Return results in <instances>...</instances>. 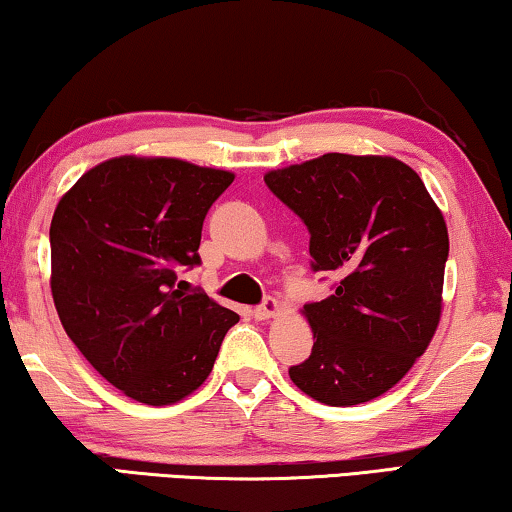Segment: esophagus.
Wrapping results in <instances>:
<instances>
[{
  "mask_svg": "<svg viewBox=\"0 0 512 512\" xmlns=\"http://www.w3.org/2000/svg\"><path fill=\"white\" fill-rule=\"evenodd\" d=\"M281 314V305L274 298H268L263 302L261 307H256L254 309V318L256 321H270V318H274V316H279Z\"/></svg>",
  "mask_w": 512,
  "mask_h": 512,
  "instance_id": "1",
  "label": "esophagus"
}]
</instances>
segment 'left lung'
I'll use <instances>...</instances> for the list:
<instances>
[{
    "label": "left lung",
    "mask_w": 512,
    "mask_h": 512,
    "mask_svg": "<svg viewBox=\"0 0 512 512\" xmlns=\"http://www.w3.org/2000/svg\"><path fill=\"white\" fill-rule=\"evenodd\" d=\"M265 184L307 224L311 268L342 279L302 309L314 348L288 376L328 406L381 397L439 328L448 258L439 205L416 170L379 154L328 152L268 170Z\"/></svg>",
    "instance_id": "left-lung-1"
}]
</instances>
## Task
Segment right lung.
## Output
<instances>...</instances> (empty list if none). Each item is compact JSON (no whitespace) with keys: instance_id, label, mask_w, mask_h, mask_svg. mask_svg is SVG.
I'll list each match as a JSON object with an SVG mask.
<instances>
[{"instance_id":"add662e5","label":"right lung","mask_w":512,"mask_h":512,"mask_svg":"<svg viewBox=\"0 0 512 512\" xmlns=\"http://www.w3.org/2000/svg\"><path fill=\"white\" fill-rule=\"evenodd\" d=\"M233 173L124 154L87 170L50 221V291L66 335L110 385L147 406L210 376L235 311L175 288L198 265L203 219Z\"/></svg>"}]
</instances>
